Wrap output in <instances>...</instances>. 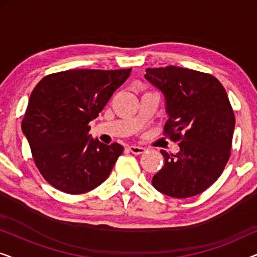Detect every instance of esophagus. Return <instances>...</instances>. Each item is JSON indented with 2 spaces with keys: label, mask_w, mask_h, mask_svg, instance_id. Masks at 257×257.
<instances>
[{
  "label": "esophagus",
  "mask_w": 257,
  "mask_h": 257,
  "mask_svg": "<svg viewBox=\"0 0 257 257\" xmlns=\"http://www.w3.org/2000/svg\"><path fill=\"white\" fill-rule=\"evenodd\" d=\"M128 150H130V152L133 154H137V156L145 153V151H146L144 147H140V146H130Z\"/></svg>",
  "instance_id": "esophagus-1"
}]
</instances>
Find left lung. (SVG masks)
Returning <instances> with one entry per match:
<instances>
[{"mask_svg":"<svg viewBox=\"0 0 257 257\" xmlns=\"http://www.w3.org/2000/svg\"><path fill=\"white\" fill-rule=\"evenodd\" d=\"M145 78L165 97L164 132L180 151L161 150L165 165L153 187L172 198H191L217 180L230 157L235 115L227 92L209 73L170 65L146 69Z\"/></svg>","mask_w":257,"mask_h":257,"instance_id":"1","label":"left lung"}]
</instances>
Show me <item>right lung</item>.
Here are the masks:
<instances>
[{
    "instance_id": "right-lung-1",
    "label": "right lung",
    "mask_w": 257,
    "mask_h": 257,
    "mask_svg": "<svg viewBox=\"0 0 257 257\" xmlns=\"http://www.w3.org/2000/svg\"><path fill=\"white\" fill-rule=\"evenodd\" d=\"M132 69L68 70L45 76L30 94L22 131L45 180L83 194L106 180L124 147L92 139L96 119Z\"/></svg>"
}]
</instances>
